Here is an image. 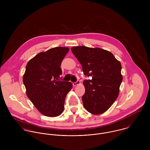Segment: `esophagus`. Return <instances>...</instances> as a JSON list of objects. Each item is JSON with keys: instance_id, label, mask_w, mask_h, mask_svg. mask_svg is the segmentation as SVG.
<instances>
[{"instance_id": "obj_1", "label": "esophagus", "mask_w": 150, "mask_h": 150, "mask_svg": "<svg viewBox=\"0 0 150 150\" xmlns=\"http://www.w3.org/2000/svg\"><path fill=\"white\" fill-rule=\"evenodd\" d=\"M80 84V80H77L76 82L73 83V86H78V85H79Z\"/></svg>"}]
</instances>
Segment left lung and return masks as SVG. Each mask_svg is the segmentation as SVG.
<instances>
[{"label": "left lung", "mask_w": 150, "mask_h": 150, "mask_svg": "<svg viewBox=\"0 0 150 150\" xmlns=\"http://www.w3.org/2000/svg\"><path fill=\"white\" fill-rule=\"evenodd\" d=\"M71 50L83 67L86 88L82 96L84 107L93 114L105 112L117 99L122 81L121 64L107 50L86 46L71 47Z\"/></svg>", "instance_id": "obj_1"}]
</instances>
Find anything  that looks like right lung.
I'll return each instance as SVG.
<instances>
[{
  "label": "right lung",
  "instance_id": "obj_1",
  "mask_svg": "<svg viewBox=\"0 0 150 150\" xmlns=\"http://www.w3.org/2000/svg\"><path fill=\"white\" fill-rule=\"evenodd\" d=\"M69 51L58 47L37 54L26 64L23 83L28 98L44 115L54 117L64 110L65 98L71 90V82L59 81L61 65Z\"/></svg>",
  "mask_w": 150,
  "mask_h": 150
}]
</instances>
